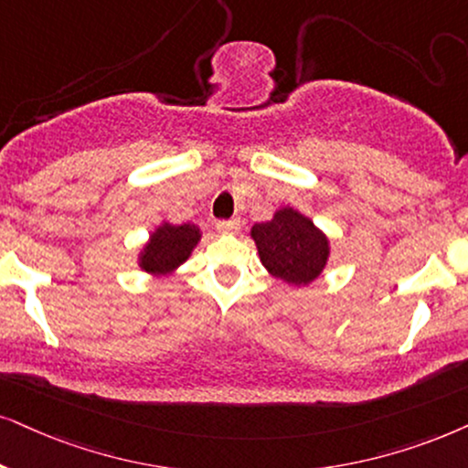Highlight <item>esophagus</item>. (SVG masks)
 <instances>
[{"label": "esophagus", "instance_id": "esophagus-1", "mask_svg": "<svg viewBox=\"0 0 468 468\" xmlns=\"http://www.w3.org/2000/svg\"><path fill=\"white\" fill-rule=\"evenodd\" d=\"M216 229L224 235H235L241 229V222L238 220V218H233V220H220L216 224Z\"/></svg>", "mask_w": 468, "mask_h": 468}]
</instances>
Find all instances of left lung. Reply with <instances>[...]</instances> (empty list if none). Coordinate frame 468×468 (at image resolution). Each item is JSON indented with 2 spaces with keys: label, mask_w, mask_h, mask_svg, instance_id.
<instances>
[{
  "label": "left lung",
  "mask_w": 468,
  "mask_h": 468,
  "mask_svg": "<svg viewBox=\"0 0 468 468\" xmlns=\"http://www.w3.org/2000/svg\"><path fill=\"white\" fill-rule=\"evenodd\" d=\"M250 238L268 274L292 287H309L328 265V235L295 207H281L268 222L254 224Z\"/></svg>",
  "instance_id": "left-lung-1"
}]
</instances>
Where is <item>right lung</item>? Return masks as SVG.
Returning a JSON list of instances; mask_svg holds the SVG:
<instances>
[{
  "instance_id": "1",
  "label": "right lung",
  "mask_w": 468,
  "mask_h": 468,
  "mask_svg": "<svg viewBox=\"0 0 468 468\" xmlns=\"http://www.w3.org/2000/svg\"><path fill=\"white\" fill-rule=\"evenodd\" d=\"M200 238L203 233H200L198 224H173L162 220L149 233L146 244L138 250V268L155 278L173 276L192 257Z\"/></svg>"
}]
</instances>
